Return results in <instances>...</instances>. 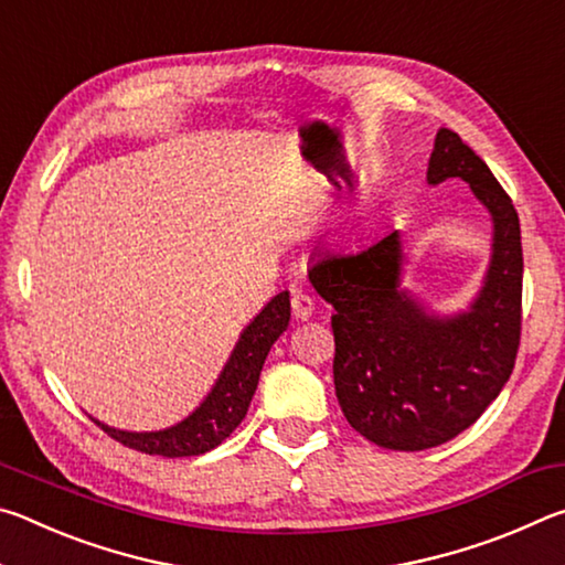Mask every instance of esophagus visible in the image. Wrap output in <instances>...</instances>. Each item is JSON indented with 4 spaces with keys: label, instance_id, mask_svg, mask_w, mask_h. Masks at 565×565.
<instances>
[{
    "label": "esophagus",
    "instance_id": "34e87169",
    "mask_svg": "<svg viewBox=\"0 0 565 565\" xmlns=\"http://www.w3.org/2000/svg\"><path fill=\"white\" fill-rule=\"evenodd\" d=\"M291 313L294 319L306 321L313 313V296L306 291H294L291 294Z\"/></svg>",
    "mask_w": 565,
    "mask_h": 565
}]
</instances>
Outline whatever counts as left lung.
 <instances>
[{
    "mask_svg": "<svg viewBox=\"0 0 565 565\" xmlns=\"http://www.w3.org/2000/svg\"><path fill=\"white\" fill-rule=\"evenodd\" d=\"M426 177L468 181L493 216L491 269L471 311L431 319L398 289V232L359 252H321L309 269L337 309L333 384L343 416L394 451H424L466 431L501 394L521 347L523 248L511 196L451 129H438Z\"/></svg>",
    "mask_w": 565,
    "mask_h": 565,
    "instance_id": "left-lung-1",
    "label": "left lung"
}]
</instances>
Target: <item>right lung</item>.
Listing matches in <instances>:
<instances>
[{"label":"right lung","mask_w":565,"mask_h":565,"mask_svg":"<svg viewBox=\"0 0 565 565\" xmlns=\"http://www.w3.org/2000/svg\"><path fill=\"white\" fill-rule=\"evenodd\" d=\"M289 291L276 294L264 306V311L248 323L242 339H238L232 359L224 366L212 394L206 396L204 404L194 414L181 420V424L154 434L117 431V428L104 426L99 420H94V424L104 434L111 436L114 441L149 456L181 458L212 451L224 438L232 436L234 428L244 420L256 384H259L264 361L269 356L274 341L289 327Z\"/></svg>","instance_id":"right-lung-1"}]
</instances>
